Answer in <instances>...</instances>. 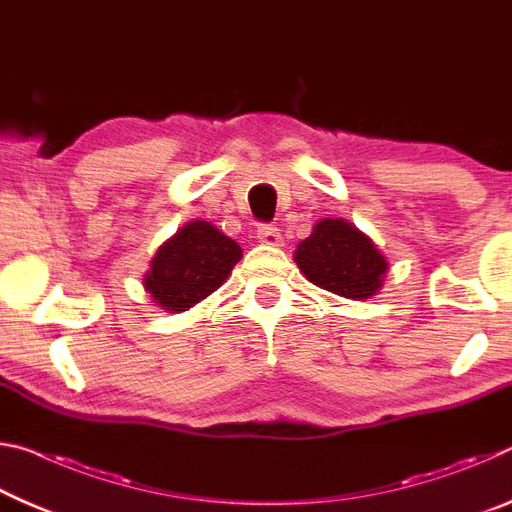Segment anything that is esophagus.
<instances>
[{"label": "esophagus", "mask_w": 512, "mask_h": 512, "mask_svg": "<svg viewBox=\"0 0 512 512\" xmlns=\"http://www.w3.org/2000/svg\"><path fill=\"white\" fill-rule=\"evenodd\" d=\"M257 239L266 246H282V235L275 225H259L257 228Z\"/></svg>", "instance_id": "1"}]
</instances>
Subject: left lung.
Masks as SVG:
<instances>
[{"label":"left lung","mask_w":512,"mask_h":512,"mask_svg":"<svg viewBox=\"0 0 512 512\" xmlns=\"http://www.w3.org/2000/svg\"><path fill=\"white\" fill-rule=\"evenodd\" d=\"M293 262L311 284L350 300L375 296L388 273V259L375 241L345 219H320L298 244Z\"/></svg>","instance_id":"obj_1"}]
</instances>
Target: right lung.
<instances>
[{"instance_id": "1", "label": "right lung", "mask_w": 512, "mask_h": 512, "mask_svg": "<svg viewBox=\"0 0 512 512\" xmlns=\"http://www.w3.org/2000/svg\"><path fill=\"white\" fill-rule=\"evenodd\" d=\"M241 246L210 221H189L155 250L144 291L169 314L192 309L228 280Z\"/></svg>"}]
</instances>
